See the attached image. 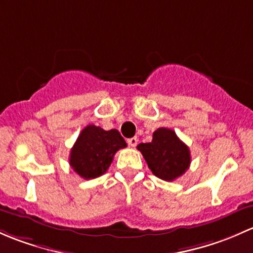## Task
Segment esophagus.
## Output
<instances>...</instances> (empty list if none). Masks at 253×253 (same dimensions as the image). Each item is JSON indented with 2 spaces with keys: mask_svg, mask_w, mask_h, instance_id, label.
<instances>
[{
  "mask_svg": "<svg viewBox=\"0 0 253 253\" xmlns=\"http://www.w3.org/2000/svg\"><path fill=\"white\" fill-rule=\"evenodd\" d=\"M127 144L129 146H131V147H135V146L137 145V137H130V139H127Z\"/></svg>",
  "mask_w": 253,
  "mask_h": 253,
  "instance_id": "1",
  "label": "esophagus"
}]
</instances>
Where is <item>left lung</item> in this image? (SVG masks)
<instances>
[{"mask_svg": "<svg viewBox=\"0 0 253 253\" xmlns=\"http://www.w3.org/2000/svg\"><path fill=\"white\" fill-rule=\"evenodd\" d=\"M148 168L156 176L173 181L189 169L191 156L186 145L168 127H158L152 141L137 145Z\"/></svg>", "mask_w": 253, "mask_h": 253, "instance_id": "8db88e82", "label": "left lung"}]
</instances>
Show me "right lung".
Instances as JSON below:
<instances>
[{"instance_id": "1", "label": "right lung", "mask_w": 253, "mask_h": 253, "mask_svg": "<svg viewBox=\"0 0 253 253\" xmlns=\"http://www.w3.org/2000/svg\"><path fill=\"white\" fill-rule=\"evenodd\" d=\"M126 147L117 129L103 130L93 124L85 126L70 150L69 165L84 179H95L108 170L114 155Z\"/></svg>"}]
</instances>
